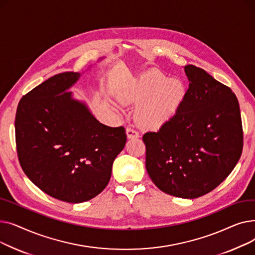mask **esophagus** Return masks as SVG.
Returning <instances> with one entry per match:
<instances>
[{"label":"esophagus","mask_w":255,"mask_h":255,"mask_svg":"<svg viewBox=\"0 0 255 255\" xmlns=\"http://www.w3.org/2000/svg\"><path fill=\"white\" fill-rule=\"evenodd\" d=\"M126 133H127V137L130 138V139H132V138H138L139 137L138 132L135 129L131 128V127H128L126 129Z\"/></svg>","instance_id":"1"}]
</instances>
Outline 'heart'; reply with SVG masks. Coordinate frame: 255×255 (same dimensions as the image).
Listing matches in <instances>:
<instances>
[{
	"instance_id": "1",
	"label": "heart",
	"mask_w": 255,
	"mask_h": 255,
	"mask_svg": "<svg viewBox=\"0 0 255 255\" xmlns=\"http://www.w3.org/2000/svg\"><path fill=\"white\" fill-rule=\"evenodd\" d=\"M185 95V89L177 79H168L156 69L146 71L127 86L124 101L139 104V123L148 128H158L173 116Z\"/></svg>"
}]
</instances>
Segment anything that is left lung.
Returning a JSON list of instances; mask_svg holds the SVG:
<instances>
[{
    "label": "left lung",
    "mask_w": 255,
    "mask_h": 255,
    "mask_svg": "<svg viewBox=\"0 0 255 255\" xmlns=\"http://www.w3.org/2000/svg\"><path fill=\"white\" fill-rule=\"evenodd\" d=\"M189 80L176 115L157 132H146L145 168L158 188L197 198L220 185L243 150L240 105L231 88L204 69L186 65Z\"/></svg>",
    "instance_id": "1"
}]
</instances>
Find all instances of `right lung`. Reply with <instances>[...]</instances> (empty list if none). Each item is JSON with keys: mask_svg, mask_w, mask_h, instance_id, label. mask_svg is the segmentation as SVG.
I'll return each instance as SVG.
<instances>
[{"mask_svg": "<svg viewBox=\"0 0 255 255\" xmlns=\"http://www.w3.org/2000/svg\"><path fill=\"white\" fill-rule=\"evenodd\" d=\"M78 72L53 75L20 99L15 140L24 173L46 194L66 203L98 195L126 143L125 128L109 127L67 92Z\"/></svg>", "mask_w": 255, "mask_h": 255, "instance_id": "add662e5", "label": "right lung"}]
</instances>
